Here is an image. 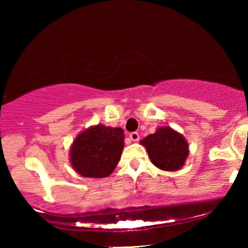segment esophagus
Instances as JSON below:
<instances>
[{"instance_id": "obj_1", "label": "esophagus", "mask_w": 248, "mask_h": 248, "mask_svg": "<svg viewBox=\"0 0 248 248\" xmlns=\"http://www.w3.org/2000/svg\"><path fill=\"white\" fill-rule=\"evenodd\" d=\"M130 139L133 142H137V141H139V139H140V135H139L138 132H132V133L130 134Z\"/></svg>"}]
</instances>
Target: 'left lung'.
<instances>
[{"label": "left lung", "mask_w": 248, "mask_h": 248, "mask_svg": "<svg viewBox=\"0 0 248 248\" xmlns=\"http://www.w3.org/2000/svg\"><path fill=\"white\" fill-rule=\"evenodd\" d=\"M140 144L147 149L155 167L165 171H176L184 166L189 155L188 142L183 134L169 126L158 127Z\"/></svg>", "instance_id": "1"}]
</instances>
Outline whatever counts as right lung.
I'll list each match as a JSON object with an SVG mask.
<instances>
[{
	"mask_svg": "<svg viewBox=\"0 0 248 248\" xmlns=\"http://www.w3.org/2000/svg\"><path fill=\"white\" fill-rule=\"evenodd\" d=\"M124 149L121 127L93 125L78 134L70 148V164L88 178H104L116 168Z\"/></svg>",
	"mask_w": 248,
	"mask_h": 248,
	"instance_id": "obj_1",
	"label": "right lung"
}]
</instances>
